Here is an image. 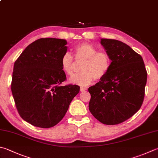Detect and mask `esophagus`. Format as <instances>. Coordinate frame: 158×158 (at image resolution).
Instances as JSON below:
<instances>
[{"mask_svg":"<svg viewBox=\"0 0 158 158\" xmlns=\"http://www.w3.org/2000/svg\"><path fill=\"white\" fill-rule=\"evenodd\" d=\"M80 91H82V92L85 91L86 90H87V88H85V87H80Z\"/></svg>","mask_w":158,"mask_h":158,"instance_id":"1","label":"esophagus"}]
</instances>
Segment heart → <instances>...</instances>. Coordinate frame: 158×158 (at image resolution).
<instances>
[{"label":"heart","mask_w":158,"mask_h":158,"mask_svg":"<svg viewBox=\"0 0 158 158\" xmlns=\"http://www.w3.org/2000/svg\"><path fill=\"white\" fill-rule=\"evenodd\" d=\"M76 60H84L80 67L82 71L69 78L72 84L86 87L96 78H104L111 67V58L105 52H98L96 47L89 43H82L74 47ZM61 69L67 75L71 76L73 72V58L69 52L62 56L60 60Z\"/></svg>","instance_id":"1"}]
</instances>
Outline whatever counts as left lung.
<instances>
[{"label":"left lung","mask_w":158,"mask_h":158,"mask_svg":"<svg viewBox=\"0 0 158 158\" xmlns=\"http://www.w3.org/2000/svg\"><path fill=\"white\" fill-rule=\"evenodd\" d=\"M100 43L110 56L111 67L99 82L88 89L89 109L100 123H123L140 109L147 73L142 56L121 41L102 38Z\"/></svg>","instance_id":"left-lung-1"}]
</instances>
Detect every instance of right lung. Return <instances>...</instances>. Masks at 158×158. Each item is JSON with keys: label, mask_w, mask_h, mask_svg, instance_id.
Returning <instances> with one entry per match:
<instances>
[{"label": "right lung", "mask_w": 158, "mask_h": 158, "mask_svg": "<svg viewBox=\"0 0 158 158\" xmlns=\"http://www.w3.org/2000/svg\"><path fill=\"white\" fill-rule=\"evenodd\" d=\"M67 43L59 38H40L14 63L11 85L14 102L20 117L35 127L56 125L80 91L78 85H61L66 75L60 60L67 51Z\"/></svg>", "instance_id": "obj_1"}]
</instances>
